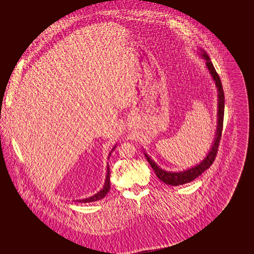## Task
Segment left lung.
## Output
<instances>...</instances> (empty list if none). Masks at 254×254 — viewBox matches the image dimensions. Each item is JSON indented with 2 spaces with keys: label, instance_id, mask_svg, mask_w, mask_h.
<instances>
[{
  "label": "left lung",
  "instance_id": "8db88e82",
  "mask_svg": "<svg viewBox=\"0 0 254 254\" xmlns=\"http://www.w3.org/2000/svg\"><path fill=\"white\" fill-rule=\"evenodd\" d=\"M199 57L205 60V64H206V68L208 69L213 81L215 82V85L217 87V98H218V110H217V127H216V131H215V139L212 143L211 148L208 152V154L206 155V157L203 159V161L195 165L194 167H191L190 169H186L183 171H179V172H170V171H166L163 170L162 168H159L156 163H154V161L150 158V156L144 151V154L147 158L148 163L150 164L151 168L154 170L156 176L159 178V180L163 181L164 183L168 184V185H173V186H178V185H182L185 183L191 182L192 180H194L196 177H198L201 174L210 168V166L214 162V159L217 155V151H218V146H219V142L221 139V132H222V126H223V115H224V93H223V89H222V84L220 81V78L213 65L209 56L207 55V52L203 49H199Z\"/></svg>",
  "mask_w": 254,
  "mask_h": 254
}]
</instances>
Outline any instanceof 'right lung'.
<instances>
[{
	"instance_id": "obj_1",
	"label": "right lung",
	"mask_w": 254,
	"mask_h": 254,
	"mask_svg": "<svg viewBox=\"0 0 254 254\" xmlns=\"http://www.w3.org/2000/svg\"><path fill=\"white\" fill-rule=\"evenodd\" d=\"M116 146H117V144L114 145V147L109 152L108 158L111 156V153L116 148ZM109 190H110V168H109V165H107V175H106V180H105L103 189L99 192H97L96 194H93L89 197H86V198H83V199H77V202H79V203H90V202L99 201V199H102L103 197H105V195L108 193Z\"/></svg>"
}]
</instances>
